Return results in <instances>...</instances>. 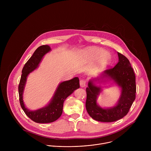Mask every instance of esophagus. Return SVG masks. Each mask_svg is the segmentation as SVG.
Returning a JSON list of instances; mask_svg holds the SVG:
<instances>
[{
  "label": "esophagus",
  "mask_w": 151,
  "mask_h": 151,
  "mask_svg": "<svg viewBox=\"0 0 151 151\" xmlns=\"http://www.w3.org/2000/svg\"><path fill=\"white\" fill-rule=\"evenodd\" d=\"M79 83H80V86L81 87H84L86 85V80L84 79H81L79 81Z\"/></svg>",
  "instance_id": "esophagus-1"
}]
</instances>
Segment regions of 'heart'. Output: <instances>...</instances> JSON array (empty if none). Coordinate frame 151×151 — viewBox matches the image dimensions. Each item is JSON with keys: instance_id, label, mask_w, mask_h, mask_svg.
Here are the masks:
<instances>
[{"instance_id": "b5f03b06", "label": "heart", "mask_w": 151, "mask_h": 151, "mask_svg": "<svg viewBox=\"0 0 151 151\" xmlns=\"http://www.w3.org/2000/svg\"><path fill=\"white\" fill-rule=\"evenodd\" d=\"M83 57L90 63L98 61L96 66L97 70L104 69L111 60V55L101 48L93 47L85 50L83 52Z\"/></svg>"}]
</instances>
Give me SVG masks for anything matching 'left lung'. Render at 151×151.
Masks as SVG:
<instances>
[{
  "mask_svg": "<svg viewBox=\"0 0 151 151\" xmlns=\"http://www.w3.org/2000/svg\"><path fill=\"white\" fill-rule=\"evenodd\" d=\"M118 55L119 61L115 66L105 70L101 75V78L112 79L121 88V95L117 105L110 109L101 108L96 102L100 87H96L90 81L88 87L86 88V109L93 119L98 121L111 122L122 118L128 114L136 99V85L134 70L125 56L119 52ZM100 79L97 78L95 81Z\"/></svg>",
  "mask_w": 151,
  "mask_h": 151,
  "instance_id": "1",
  "label": "left lung"
}]
</instances>
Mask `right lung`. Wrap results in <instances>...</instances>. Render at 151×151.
<instances>
[{"mask_svg":"<svg viewBox=\"0 0 151 151\" xmlns=\"http://www.w3.org/2000/svg\"><path fill=\"white\" fill-rule=\"evenodd\" d=\"M50 50L51 48L48 45H42L36 50L23 67L18 85L19 100L21 108L29 118L37 123H50L58 119L63 112L64 100L80 87L78 77L63 82L59 85L51 102L46 107L35 111L26 108L23 100V93L27 77L30 72L37 68L42 57Z\"/></svg>","mask_w":151,"mask_h":151,"instance_id":"obj_1","label":"right lung"}]
</instances>
